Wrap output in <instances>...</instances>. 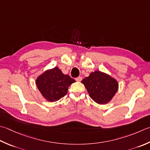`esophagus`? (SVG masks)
<instances>
[{
    "instance_id": "esophagus-1",
    "label": "esophagus",
    "mask_w": 150,
    "mask_h": 150,
    "mask_svg": "<svg viewBox=\"0 0 150 150\" xmlns=\"http://www.w3.org/2000/svg\"><path fill=\"white\" fill-rule=\"evenodd\" d=\"M82 79H83V78H82V77H77V78H75V80L77 81V82L81 81Z\"/></svg>"
}]
</instances>
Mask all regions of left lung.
Returning <instances> with one entry per match:
<instances>
[{"label":"left lung","instance_id":"8db88e82","mask_svg":"<svg viewBox=\"0 0 150 150\" xmlns=\"http://www.w3.org/2000/svg\"><path fill=\"white\" fill-rule=\"evenodd\" d=\"M81 83L86 87L90 98L101 105L110 101L118 89V83L115 79L99 71L91 73Z\"/></svg>","mask_w":150,"mask_h":150}]
</instances>
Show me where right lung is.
<instances>
[{
	"instance_id": "obj_1",
	"label": "right lung",
	"mask_w": 150,
	"mask_h": 150,
	"mask_svg": "<svg viewBox=\"0 0 150 150\" xmlns=\"http://www.w3.org/2000/svg\"><path fill=\"white\" fill-rule=\"evenodd\" d=\"M75 81L64 75L58 67L48 69L38 77L36 84L46 100L54 102L65 96L69 85Z\"/></svg>"
}]
</instances>
